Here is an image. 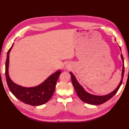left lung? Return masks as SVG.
I'll use <instances>...</instances> for the list:
<instances>
[{"instance_id":"obj_1","label":"left lung","mask_w":129,"mask_h":129,"mask_svg":"<svg viewBox=\"0 0 129 129\" xmlns=\"http://www.w3.org/2000/svg\"><path fill=\"white\" fill-rule=\"evenodd\" d=\"M120 49H121V48H120ZM121 57L123 64V67H122L121 80V81H120L119 85L117 87V88L115 89L114 91H112V93H109L108 94L105 95H95L88 93L87 91L85 90V89L83 88V87L78 83L77 80H76L75 76L73 75V74L70 72V74H71V75L72 82L74 88H75L76 92L78 96L83 102H85V103H87L88 104L93 105H97L104 104V102L108 101L109 100H110L111 98L113 97V96L116 94L117 91L118 90L119 88L121 85L124 75V60L122 54H121Z\"/></svg>"}]
</instances>
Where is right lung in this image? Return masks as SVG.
Segmentation results:
<instances>
[{"label":"right lung","mask_w":129,"mask_h":129,"mask_svg":"<svg viewBox=\"0 0 129 129\" xmlns=\"http://www.w3.org/2000/svg\"><path fill=\"white\" fill-rule=\"evenodd\" d=\"M13 45L14 44L7 52L6 62V78L11 92L20 101L30 105L39 106L47 103L53 94L56 82L61 74V71L59 70L52 74L38 86L25 88L18 85L11 80L8 74L9 56Z\"/></svg>","instance_id":"right-lung-1"}]
</instances>
